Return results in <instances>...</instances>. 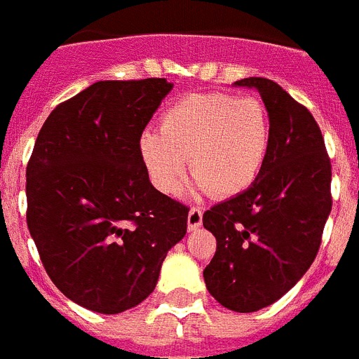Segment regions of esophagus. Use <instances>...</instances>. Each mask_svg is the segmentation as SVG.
I'll return each instance as SVG.
<instances>
[{
  "mask_svg": "<svg viewBox=\"0 0 359 359\" xmlns=\"http://www.w3.org/2000/svg\"><path fill=\"white\" fill-rule=\"evenodd\" d=\"M203 223V210L194 206V208L188 212V229L189 230H197Z\"/></svg>",
  "mask_w": 359,
  "mask_h": 359,
  "instance_id": "esophagus-1",
  "label": "esophagus"
}]
</instances>
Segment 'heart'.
<instances>
[{"instance_id": "b5f03b06", "label": "heart", "mask_w": 359, "mask_h": 359, "mask_svg": "<svg viewBox=\"0 0 359 359\" xmlns=\"http://www.w3.org/2000/svg\"><path fill=\"white\" fill-rule=\"evenodd\" d=\"M271 121L260 99L201 92L177 99L160 116V133L140 136V158L158 191L175 195L189 171L217 199L243 194L262 173Z\"/></svg>"}]
</instances>
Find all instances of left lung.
<instances>
[{"label": "left lung", "mask_w": 359, "mask_h": 359, "mask_svg": "<svg viewBox=\"0 0 359 359\" xmlns=\"http://www.w3.org/2000/svg\"><path fill=\"white\" fill-rule=\"evenodd\" d=\"M234 84L260 92L271 147L255 184L203 215L217 241L203 275L215 301L247 313L278 301L316 260L332 210V164L304 104L271 79Z\"/></svg>", "instance_id": "obj_1"}]
</instances>
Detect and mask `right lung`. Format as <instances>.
<instances>
[{"mask_svg": "<svg viewBox=\"0 0 359 359\" xmlns=\"http://www.w3.org/2000/svg\"><path fill=\"white\" fill-rule=\"evenodd\" d=\"M165 79L99 81L64 101L27 164V226L58 290L99 313L153 293L189 208L149 182L140 136L170 94Z\"/></svg>", "mask_w": 359, "mask_h": 359, "instance_id": "1", "label": "right lung"}]
</instances>
